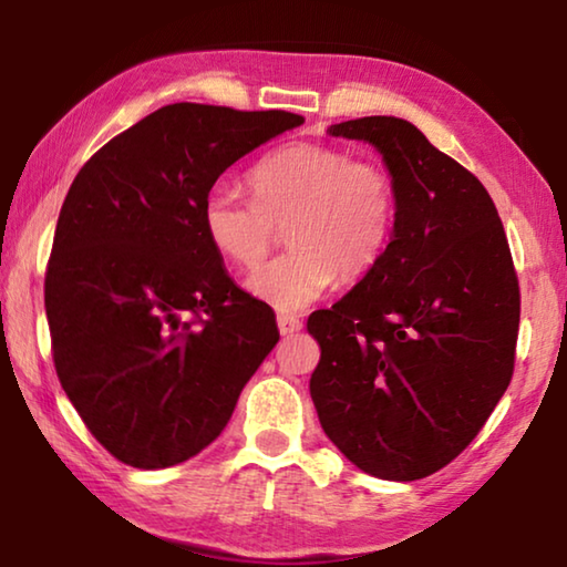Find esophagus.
<instances>
[{
    "mask_svg": "<svg viewBox=\"0 0 567 567\" xmlns=\"http://www.w3.org/2000/svg\"><path fill=\"white\" fill-rule=\"evenodd\" d=\"M277 328H280V334H295L302 330V322L292 315H277Z\"/></svg>",
    "mask_w": 567,
    "mask_h": 567,
    "instance_id": "esophagus-1",
    "label": "esophagus"
}]
</instances>
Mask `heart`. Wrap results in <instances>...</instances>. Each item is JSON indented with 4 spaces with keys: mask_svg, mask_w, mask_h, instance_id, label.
<instances>
[{
    "mask_svg": "<svg viewBox=\"0 0 567 567\" xmlns=\"http://www.w3.org/2000/svg\"><path fill=\"white\" fill-rule=\"evenodd\" d=\"M249 187L252 199L227 187L209 189L203 227L227 262L255 270L275 247L277 227L290 225V252L247 280V290L275 310H302L334 277L360 280L380 262L395 229V179L342 147L295 142L249 172Z\"/></svg>",
    "mask_w": 567,
    "mask_h": 567,
    "instance_id": "b5f03b06",
    "label": "heart"
}]
</instances>
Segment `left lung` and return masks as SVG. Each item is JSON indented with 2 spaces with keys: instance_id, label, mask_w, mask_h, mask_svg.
<instances>
[{
  "instance_id": "1",
  "label": "left lung",
  "mask_w": 567,
  "mask_h": 567,
  "mask_svg": "<svg viewBox=\"0 0 567 567\" xmlns=\"http://www.w3.org/2000/svg\"><path fill=\"white\" fill-rule=\"evenodd\" d=\"M330 134L380 152L398 217L380 262L307 320L310 395L350 463L408 483L453 463L511 385L520 287L483 182L415 124L360 117Z\"/></svg>"
}]
</instances>
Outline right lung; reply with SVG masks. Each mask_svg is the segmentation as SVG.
I'll return each mask as SVG.
<instances>
[{"mask_svg":"<svg viewBox=\"0 0 567 567\" xmlns=\"http://www.w3.org/2000/svg\"><path fill=\"white\" fill-rule=\"evenodd\" d=\"M302 122L177 102L76 172L44 307L56 378L120 463L157 470L205 450L280 340L270 305L225 272L203 203L229 165Z\"/></svg>","mask_w":567,"mask_h":567,"instance_id":"right-lung-1","label":"right lung"}]
</instances>
